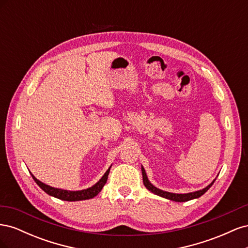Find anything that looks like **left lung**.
<instances>
[{
    "mask_svg": "<svg viewBox=\"0 0 248 248\" xmlns=\"http://www.w3.org/2000/svg\"><path fill=\"white\" fill-rule=\"evenodd\" d=\"M141 174H142V182H144V185L146 186V188L149 189L151 192H153L154 194H157V196L159 197H162V198H166L168 200H170V201H174V202H187V201H190V200H193V199H198L200 198L201 196H202L210 187H211L214 183V181L209 184L207 187H205L204 189L202 190H198V191H194V192H189V193H171V192H168V191H163V190H160L159 188H156V187L154 185H152L151 183H150V181L148 180V177L146 175V171H145V169L141 167Z\"/></svg>",
    "mask_w": 248,
    "mask_h": 248,
    "instance_id": "1",
    "label": "left lung"
}]
</instances>
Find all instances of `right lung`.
Instances as JSON below:
<instances>
[{"mask_svg":"<svg viewBox=\"0 0 248 248\" xmlns=\"http://www.w3.org/2000/svg\"><path fill=\"white\" fill-rule=\"evenodd\" d=\"M109 170H110V168L106 171V174L102 176V178L95 185L90 187V188H87L84 190H78V191H69V190L55 188V187H51V186H48L46 184L42 183L41 181H39V180H37L32 174L31 175L34 179V181L37 183V185H38L43 191H46L47 194H49V196L55 197L60 200H63V201L74 202V201L89 200V199H93L94 197H96L97 194H98L101 191V189L103 188L104 184L107 183L108 177L109 174Z\"/></svg>","mask_w":248,"mask_h":248,"instance_id":"right-lung-1","label":"right lung"}]
</instances>
